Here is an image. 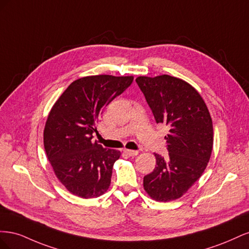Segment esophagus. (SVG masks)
I'll return each instance as SVG.
<instances>
[{
    "label": "esophagus",
    "instance_id": "34e87169",
    "mask_svg": "<svg viewBox=\"0 0 249 249\" xmlns=\"http://www.w3.org/2000/svg\"><path fill=\"white\" fill-rule=\"evenodd\" d=\"M124 154H126L127 156L129 157H135V156H137L138 155V152L137 150H131V149H124Z\"/></svg>",
    "mask_w": 249,
    "mask_h": 249
}]
</instances>
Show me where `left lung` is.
I'll list each match as a JSON object with an SVG mask.
<instances>
[{"instance_id": "1", "label": "left lung", "mask_w": 249, "mask_h": 249, "mask_svg": "<svg viewBox=\"0 0 249 249\" xmlns=\"http://www.w3.org/2000/svg\"><path fill=\"white\" fill-rule=\"evenodd\" d=\"M157 124L169 129L168 155L155 154L157 165L143 187L157 201L182 196L205 171L213 148V124L200 94L187 82L162 74L136 79Z\"/></svg>"}]
</instances>
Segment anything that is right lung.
Segmentation results:
<instances>
[{"label":"right lung","instance_id":"right-lung-1","mask_svg":"<svg viewBox=\"0 0 249 249\" xmlns=\"http://www.w3.org/2000/svg\"><path fill=\"white\" fill-rule=\"evenodd\" d=\"M133 77L109 74L73 81L53 106L43 132L48 159L58 179L82 198L108 190L120 152L92 141L104 109L133 83Z\"/></svg>","mask_w":249,"mask_h":249}]
</instances>
